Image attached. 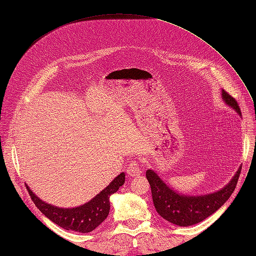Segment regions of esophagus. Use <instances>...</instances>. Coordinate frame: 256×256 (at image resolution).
Returning <instances> with one entry per match:
<instances>
[{
  "label": "esophagus",
  "instance_id": "obj_1",
  "mask_svg": "<svg viewBox=\"0 0 256 256\" xmlns=\"http://www.w3.org/2000/svg\"><path fill=\"white\" fill-rule=\"evenodd\" d=\"M140 167L138 165V162H130L128 166V174L130 176H140Z\"/></svg>",
  "mask_w": 256,
  "mask_h": 256
}]
</instances>
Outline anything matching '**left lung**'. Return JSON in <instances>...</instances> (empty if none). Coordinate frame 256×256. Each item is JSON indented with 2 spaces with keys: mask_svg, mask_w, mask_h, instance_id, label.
<instances>
[{
  "mask_svg": "<svg viewBox=\"0 0 256 256\" xmlns=\"http://www.w3.org/2000/svg\"><path fill=\"white\" fill-rule=\"evenodd\" d=\"M222 96L228 104L241 114L240 106L234 98L224 90H222ZM240 174L241 167L238 168L229 184L224 189L218 192L199 196V197H190L175 192L167 187L166 184L153 170H148L146 172V178L150 184L153 202L158 214L165 220L172 222V224L188 226L208 218L230 198L236 187Z\"/></svg>",
  "mask_w": 256,
  "mask_h": 256,
  "instance_id": "left-lung-1",
  "label": "left lung"
}]
</instances>
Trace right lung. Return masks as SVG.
I'll list each match as a JSON object with an SVG mask.
<instances>
[{
  "label": "right lung",
  "instance_id": "right-lung-1",
  "mask_svg": "<svg viewBox=\"0 0 256 256\" xmlns=\"http://www.w3.org/2000/svg\"><path fill=\"white\" fill-rule=\"evenodd\" d=\"M124 182L125 175L124 172H121L106 189H103L89 202L72 209L57 208V206L48 204L36 197L27 186L26 189L35 206L54 224L66 230L88 233L94 231L98 226H100L106 219L108 211H110V201H108L110 196L116 192Z\"/></svg>",
  "mask_w": 256,
  "mask_h": 256
}]
</instances>
